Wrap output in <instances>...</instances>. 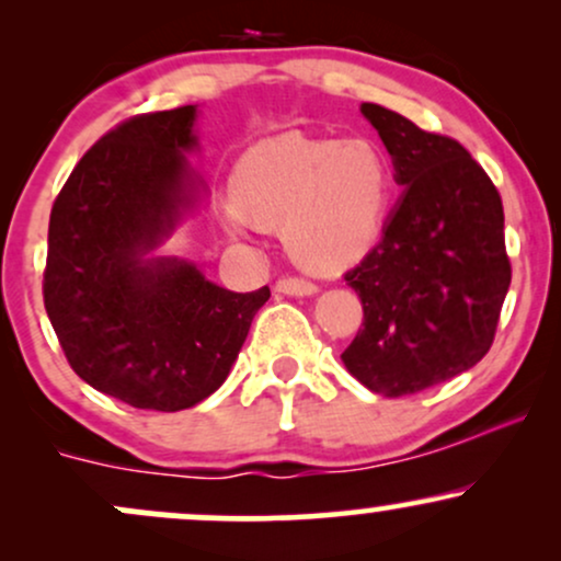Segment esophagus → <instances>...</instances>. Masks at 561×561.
Segmentation results:
<instances>
[{
	"label": "esophagus",
	"instance_id": "1",
	"mask_svg": "<svg viewBox=\"0 0 561 561\" xmlns=\"http://www.w3.org/2000/svg\"><path fill=\"white\" fill-rule=\"evenodd\" d=\"M317 285L308 279H302V276H282L279 282H276V293L282 295H313L317 293Z\"/></svg>",
	"mask_w": 561,
	"mask_h": 561
}]
</instances>
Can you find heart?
I'll return each mask as SVG.
<instances>
[{"mask_svg": "<svg viewBox=\"0 0 561 561\" xmlns=\"http://www.w3.org/2000/svg\"><path fill=\"white\" fill-rule=\"evenodd\" d=\"M392 192L390 160L369 139H306L285 134L248 150L231 173V229L244 219L285 227L302 266L334 272L377 240Z\"/></svg>", "mask_w": 561, "mask_h": 561, "instance_id": "b5f03b06", "label": "heart"}]
</instances>
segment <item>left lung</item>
I'll return each instance as SVG.
<instances>
[{
  "label": "left lung",
  "mask_w": 561,
  "mask_h": 561,
  "mask_svg": "<svg viewBox=\"0 0 561 561\" xmlns=\"http://www.w3.org/2000/svg\"><path fill=\"white\" fill-rule=\"evenodd\" d=\"M403 184L388 227L345 282L364 321L343 364L371 392L414 396L472 369L491 351L512 263L504 205L456 139L364 102Z\"/></svg>",
  "instance_id": "1"
}]
</instances>
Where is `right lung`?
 Listing matches in <instances>:
<instances>
[{"label":"right lung","instance_id":"right-lung-1","mask_svg":"<svg viewBox=\"0 0 561 561\" xmlns=\"http://www.w3.org/2000/svg\"><path fill=\"white\" fill-rule=\"evenodd\" d=\"M195 105L141 113L94 141L49 214L44 308L70 369L147 411L221 388L268 287L231 293L192 263L141 261L190 205Z\"/></svg>","mask_w":561,"mask_h":561}]
</instances>
